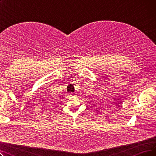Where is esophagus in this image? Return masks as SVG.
<instances>
[{"instance_id": "obj_1", "label": "esophagus", "mask_w": 156, "mask_h": 156, "mask_svg": "<svg viewBox=\"0 0 156 156\" xmlns=\"http://www.w3.org/2000/svg\"><path fill=\"white\" fill-rule=\"evenodd\" d=\"M73 95H72V94H71V95H70V96H73Z\"/></svg>"}]
</instances>
